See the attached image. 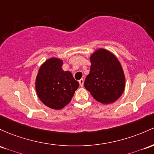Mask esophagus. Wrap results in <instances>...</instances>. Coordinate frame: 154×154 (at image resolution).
Here are the masks:
<instances>
[{
    "mask_svg": "<svg viewBox=\"0 0 154 154\" xmlns=\"http://www.w3.org/2000/svg\"><path fill=\"white\" fill-rule=\"evenodd\" d=\"M79 83H80V87H82V86H83V84H84V80H83V79H81V80H79Z\"/></svg>",
    "mask_w": 154,
    "mask_h": 154,
    "instance_id": "1",
    "label": "esophagus"
}]
</instances>
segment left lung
Listing matches in <instances>:
<instances>
[{
    "label": "left lung",
    "mask_w": 154,
    "mask_h": 154,
    "mask_svg": "<svg viewBox=\"0 0 154 154\" xmlns=\"http://www.w3.org/2000/svg\"><path fill=\"white\" fill-rule=\"evenodd\" d=\"M90 72L84 86L99 102H116L124 93L126 80L122 66L112 52L99 48L90 56Z\"/></svg>",
    "instance_id": "obj_1"
}]
</instances>
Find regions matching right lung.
Segmentation results:
<instances>
[{"label": "right lung", "instance_id": "obj_1", "mask_svg": "<svg viewBox=\"0 0 154 154\" xmlns=\"http://www.w3.org/2000/svg\"><path fill=\"white\" fill-rule=\"evenodd\" d=\"M63 60L52 57L40 66L35 87L38 97L44 104L54 109H60L72 100L79 82L72 74L62 69Z\"/></svg>", "mask_w": 154, "mask_h": 154}]
</instances>
